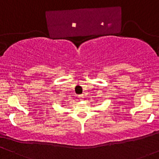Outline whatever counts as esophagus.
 <instances>
[{"mask_svg":"<svg viewBox=\"0 0 159 159\" xmlns=\"http://www.w3.org/2000/svg\"><path fill=\"white\" fill-rule=\"evenodd\" d=\"M78 98H79V99L81 100V101H82V100H84V95L81 94V95H78Z\"/></svg>","mask_w":159,"mask_h":159,"instance_id":"34e87169","label":"esophagus"}]
</instances>
